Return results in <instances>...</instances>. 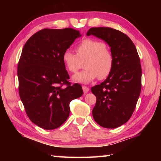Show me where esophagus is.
I'll return each instance as SVG.
<instances>
[{
    "instance_id": "34e87169",
    "label": "esophagus",
    "mask_w": 161,
    "mask_h": 161,
    "mask_svg": "<svg viewBox=\"0 0 161 161\" xmlns=\"http://www.w3.org/2000/svg\"><path fill=\"white\" fill-rule=\"evenodd\" d=\"M82 89H83V92H84V94L88 93L89 91V87L85 86H82Z\"/></svg>"
}]
</instances>
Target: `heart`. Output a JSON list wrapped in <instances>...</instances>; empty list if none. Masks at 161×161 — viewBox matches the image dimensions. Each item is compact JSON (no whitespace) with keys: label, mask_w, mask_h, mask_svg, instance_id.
<instances>
[{"label":"heart","mask_w":161,"mask_h":161,"mask_svg":"<svg viewBox=\"0 0 161 161\" xmlns=\"http://www.w3.org/2000/svg\"><path fill=\"white\" fill-rule=\"evenodd\" d=\"M77 54L67 50L62 54V59L67 69L72 73H76L82 67L84 62L85 69L73 76L77 82L88 84L99 77L107 78L113 68V55L106 45L99 40L86 38L76 47Z\"/></svg>","instance_id":"b5f03b06"}]
</instances>
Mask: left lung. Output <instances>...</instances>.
I'll use <instances>...</instances> for the list:
<instances>
[{
    "mask_svg": "<svg viewBox=\"0 0 161 161\" xmlns=\"http://www.w3.org/2000/svg\"><path fill=\"white\" fill-rule=\"evenodd\" d=\"M86 35L102 39L111 47L112 70L105 81L91 89L97 97L92 115L101 126L115 129L129 121L140 96L142 72L139 56L131 40L117 30L92 28Z\"/></svg>",
    "mask_w": 161,
    "mask_h": 161,
    "instance_id": "1",
    "label": "left lung"
}]
</instances>
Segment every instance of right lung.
<instances>
[{"instance_id":"obj_1","label":"right lung","mask_w":161,"mask_h":161,"mask_svg":"<svg viewBox=\"0 0 161 161\" xmlns=\"http://www.w3.org/2000/svg\"><path fill=\"white\" fill-rule=\"evenodd\" d=\"M81 36L72 28H46L30 37L23 48L18 65L19 94L29 119L42 129H55L64 124L69 103L83 94L80 84L68 81L62 59L64 52Z\"/></svg>"}]
</instances>
